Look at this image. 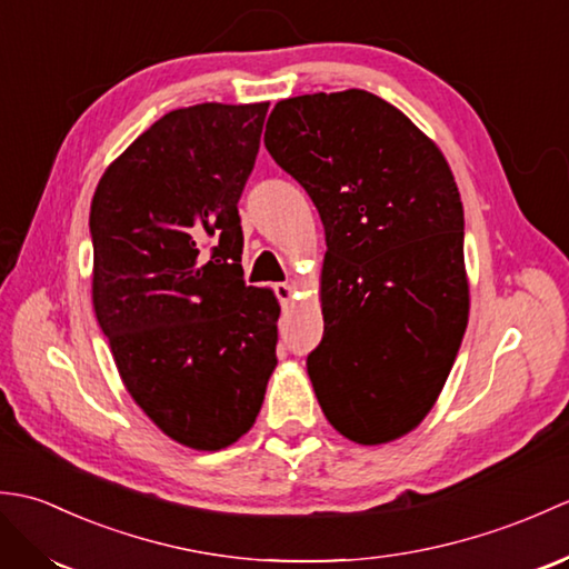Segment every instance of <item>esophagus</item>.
<instances>
[{"instance_id": "1", "label": "esophagus", "mask_w": 569, "mask_h": 569, "mask_svg": "<svg viewBox=\"0 0 569 569\" xmlns=\"http://www.w3.org/2000/svg\"><path fill=\"white\" fill-rule=\"evenodd\" d=\"M273 293H276L278 300H281V306H288L296 296V286L293 283H276Z\"/></svg>"}]
</instances>
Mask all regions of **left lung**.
I'll use <instances>...</instances> for the list:
<instances>
[{"mask_svg": "<svg viewBox=\"0 0 569 569\" xmlns=\"http://www.w3.org/2000/svg\"><path fill=\"white\" fill-rule=\"evenodd\" d=\"M263 143L325 227V335L308 377L330 426L381 445L420 426L469 318L465 212L442 151L367 90L281 100Z\"/></svg>", "mask_w": 569, "mask_h": 569, "instance_id": "obj_1", "label": "left lung"}]
</instances>
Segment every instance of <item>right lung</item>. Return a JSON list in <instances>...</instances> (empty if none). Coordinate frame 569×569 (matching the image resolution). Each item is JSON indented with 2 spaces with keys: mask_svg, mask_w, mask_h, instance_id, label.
<instances>
[{
  "mask_svg": "<svg viewBox=\"0 0 569 569\" xmlns=\"http://www.w3.org/2000/svg\"><path fill=\"white\" fill-rule=\"evenodd\" d=\"M266 112L269 102H204L163 114L110 163L90 204L92 306L119 377L192 450L249 432L276 369L281 306L244 283L237 210Z\"/></svg>",
  "mask_w": 569,
  "mask_h": 569,
  "instance_id": "right-lung-1",
  "label": "right lung"
}]
</instances>
